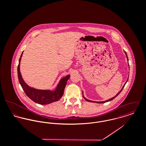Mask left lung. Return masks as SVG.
Returning a JSON list of instances; mask_svg holds the SVG:
<instances>
[{"instance_id": "8db88e82", "label": "left lung", "mask_w": 146, "mask_h": 146, "mask_svg": "<svg viewBox=\"0 0 146 146\" xmlns=\"http://www.w3.org/2000/svg\"><path fill=\"white\" fill-rule=\"evenodd\" d=\"M125 54H126V57H127V61H128V57H127V54H126V52H125ZM127 80H128V79H127V81H126V83H125V84H124V86H123V88H122V89H121V90H120V92H119V93H117V94H116V96H115V97H112V98H111V99H110V100H107V101H102V102H94H94H93V101H90V100H87V99H86V98H85V97H84L83 95V97L84 98V99H85V100H86V101H88V102H96V103H97V104H103V103H106V102H109V101H112V100H113V99H114V98H116V97H117V96H118V95H119V94H120V92H121V91H122V90H123V88H124V86H125V84H126V82H127Z\"/></svg>"}]
</instances>
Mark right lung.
<instances>
[{
  "mask_svg": "<svg viewBox=\"0 0 146 146\" xmlns=\"http://www.w3.org/2000/svg\"><path fill=\"white\" fill-rule=\"evenodd\" d=\"M22 53L19 60L17 72L19 82L26 96L34 102L40 104H49L52 102L58 101L62 97L66 85L70 77V75H68L66 77L61 79L56 90L54 91L49 90H40L31 88L25 83L23 80L20 70V65Z\"/></svg>",
  "mask_w": 146,
  "mask_h": 146,
  "instance_id": "right-lung-1",
  "label": "right lung"
}]
</instances>
